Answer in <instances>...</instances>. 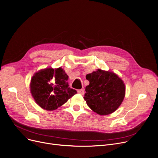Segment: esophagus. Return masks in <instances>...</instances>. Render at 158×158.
<instances>
[{
  "label": "esophagus",
  "mask_w": 158,
  "mask_h": 158,
  "mask_svg": "<svg viewBox=\"0 0 158 158\" xmlns=\"http://www.w3.org/2000/svg\"><path fill=\"white\" fill-rule=\"evenodd\" d=\"M77 92H78L79 94H81V95H84L85 91H84V89H78V90H77Z\"/></svg>",
  "instance_id": "obj_1"
}]
</instances>
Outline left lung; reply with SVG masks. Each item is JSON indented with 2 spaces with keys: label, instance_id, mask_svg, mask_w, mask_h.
Here are the masks:
<instances>
[{
  "label": "left lung",
  "instance_id": "obj_1",
  "mask_svg": "<svg viewBox=\"0 0 158 158\" xmlns=\"http://www.w3.org/2000/svg\"><path fill=\"white\" fill-rule=\"evenodd\" d=\"M84 98L89 108L99 115H107L117 110L126 95L123 81L115 73L97 69L86 75Z\"/></svg>",
  "mask_w": 158,
  "mask_h": 158
}]
</instances>
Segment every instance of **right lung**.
<instances>
[{"label":"right lung","instance_id":"right-lung-1","mask_svg":"<svg viewBox=\"0 0 158 158\" xmlns=\"http://www.w3.org/2000/svg\"><path fill=\"white\" fill-rule=\"evenodd\" d=\"M68 79V75L61 67L40 70L31 79L32 97L42 109L55 110L77 94L76 90L69 87Z\"/></svg>","mask_w":158,"mask_h":158}]
</instances>
